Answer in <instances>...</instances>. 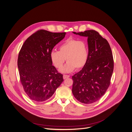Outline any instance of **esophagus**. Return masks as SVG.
I'll use <instances>...</instances> for the list:
<instances>
[{
    "mask_svg": "<svg viewBox=\"0 0 132 132\" xmlns=\"http://www.w3.org/2000/svg\"><path fill=\"white\" fill-rule=\"evenodd\" d=\"M70 77V76L69 75H67V74H63V79H66L67 78H69Z\"/></svg>",
    "mask_w": 132,
    "mask_h": 132,
    "instance_id": "obj_1",
    "label": "esophagus"
}]
</instances>
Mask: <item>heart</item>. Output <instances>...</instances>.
<instances>
[{
  "instance_id": "obj_1",
  "label": "heart",
  "mask_w": 132,
  "mask_h": 132,
  "mask_svg": "<svg viewBox=\"0 0 132 132\" xmlns=\"http://www.w3.org/2000/svg\"><path fill=\"white\" fill-rule=\"evenodd\" d=\"M59 50H52L50 58L52 63L58 69L63 66L66 60L68 62L61 69L62 72H70L75 69L80 70L87 62L88 50L86 44L83 40L67 39L59 46Z\"/></svg>"
}]
</instances>
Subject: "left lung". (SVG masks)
<instances>
[{
  "label": "left lung",
  "mask_w": 132,
  "mask_h": 132,
  "mask_svg": "<svg viewBox=\"0 0 132 132\" xmlns=\"http://www.w3.org/2000/svg\"><path fill=\"white\" fill-rule=\"evenodd\" d=\"M73 33L88 37V58L82 70L72 76V93L80 102L92 103L103 96L110 84L114 67L111 49L95 30Z\"/></svg>",
  "instance_id": "8db88e82"
}]
</instances>
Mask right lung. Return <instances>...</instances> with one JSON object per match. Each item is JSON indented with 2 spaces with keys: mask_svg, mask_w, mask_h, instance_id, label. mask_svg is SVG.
<instances>
[{
  "mask_svg": "<svg viewBox=\"0 0 132 132\" xmlns=\"http://www.w3.org/2000/svg\"><path fill=\"white\" fill-rule=\"evenodd\" d=\"M65 34L38 30L27 38L20 49L18 59L20 81L34 101L49 99L63 81V75L52 65L50 52Z\"/></svg>",
  "mask_w": 132,
  "mask_h": 132,
  "instance_id": "add662e5",
  "label": "right lung"
}]
</instances>
